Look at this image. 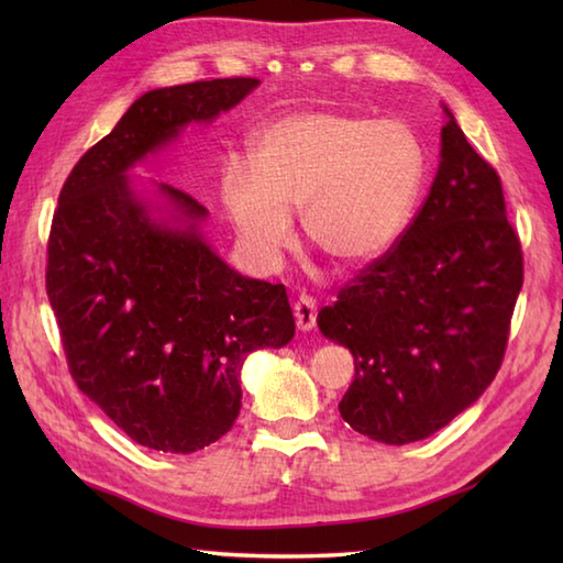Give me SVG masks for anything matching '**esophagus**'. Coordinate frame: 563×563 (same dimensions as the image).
<instances>
[{"mask_svg":"<svg viewBox=\"0 0 563 563\" xmlns=\"http://www.w3.org/2000/svg\"><path fill=\"white\" fill-rule=\"evenodd\" d=\"M295 321L297 329L309 331L317 324V302L309 295H300L295 302Z\"/></svg>","mask_w":563,"mask_h":563,"instance_id":"34e87169","label":"esophagus"}]
</instances>
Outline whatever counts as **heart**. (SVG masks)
Segmentation results:
<instances>
[{"mask_svg": "<svg viewBox=\"0 0 563 563\" xmlns=\"http://www.w3.org/2000/svg\"><path fill=\"white\" fill-rule=\"evenodd\" d=\"M254 169L230 162L222 206L239 244L273 268L292 244V212L339 266H363L397 244L423 184V147L399 121L339 111L278 118L251 147Z\"/></svg>", "mask_w": 563, "mask_h": 563, "instance_id": "obj_1", "label": "heart"}]
</instances>
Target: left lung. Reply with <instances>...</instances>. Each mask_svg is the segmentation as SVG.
<instances>
[{"mask_svg":"<svg viewBox=\"0 0 563 563\" xmlns=\"http://www.w3.org/2000/svg\"><path fill=\"white\" fill-rule=\"evenodd\" d=\"M445 115L423 208L317 317L319 331L355 357L343 421L387 445L433 435L482 397L504 363L522 288L500 178L448 106Z\"/></svg>","mask_w":563,"mask_h":563,"instance_id":"8db88e82","label":"left lung"}]
</instances>
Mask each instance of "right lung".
Segmentation results:
<instances>
[{"mask_svg": "<svg viewBox=\"0 0 563 563\" xmlns=\"http://www.w3.org/2000/svg\"><path fill=\"white\" fill-rule=\"evenodd\" d=\"M258 79L152 89L75 164L47 239V300L77 387L140 445L188 454L242 409V365L295 336L285 285L244 278L200 234L208 210L169 184L157 220L128 172Z\"/></svg>", "mask_w": 563, "mask_h": 563, "instance_id": "1", "label": "right lung"}]
</instances>
